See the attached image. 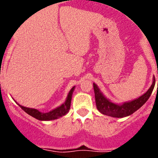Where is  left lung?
<instances>
[{
  "instance_id": "left-lung-1",
  "label": "left lung",
  "mask_w": 158,
  "mask_h": 158,
  "mask_svg": "<svg viewBox=\"0 0 158 158\" xmlns=\"http://www.w3.org/2000/svg\"><path fill=\"white\" fill-rule=\"evenodd\" d=\"M155 86V78L153 79L152 86L147 91L146 94L139 97V98L133 100L129 102H125L121 105H117L110 102L102 95L96 84H94V94H95V100L98 110L104 115H109L111 117L121 118L125 117L131 115L133 113L139 110L146 102L148 100L149 97L152 94V92Z\"/></svg>"
}]
</instances>
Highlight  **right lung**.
<instances>
[{
    "label": "right lung",
    "mask_w": 158,
    "mask_h": 158,
    "mask_svg": "<svg viewBox=\"0 0 158 158\" xmlns=\"http://www.w3.org/2000/svg\"><path fill=\"white\" fill-rule=\"evenodd\" d=\"M74 87H73L71 89V90L69 91V94H68V97H67L66 101L64 104H62L60 106L56 108L54 110H51L49 112L47 113H42L40 112L39 110H37V109H33V108H28L25 107V106H19L21 107V109H23L26 113H28V115H30L31 116L36 118L39 120H56L57 118H60L64 115L65 114L68 113V111L69 110V108H70V103H71V98H72V94H73V91H74Z\"/></svg>",
    "instance_id": "1"
}]
</instances>
